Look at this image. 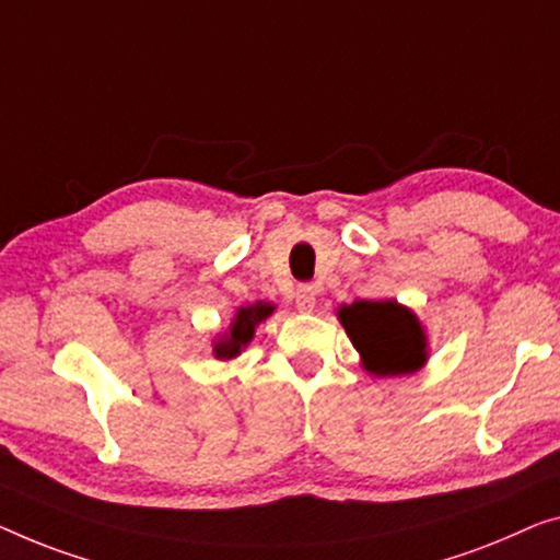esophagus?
Instances as JSON below:
<instances>
[{"instance_id": "1", "label": "esophagus", "mask_w": 560, "mask_h": 560, "mask_svg": "<svg viewBox=\"0 0 560 560\" xmlns=\"http://www.w3.org/2000/svg\"><path fill=\"white\" fill-rule=\"evenodd\" d=\"M316 306V291L314 287H308V283H302V287L296 289V308L299 312H314Z\"/></svg>"}]
</instances>
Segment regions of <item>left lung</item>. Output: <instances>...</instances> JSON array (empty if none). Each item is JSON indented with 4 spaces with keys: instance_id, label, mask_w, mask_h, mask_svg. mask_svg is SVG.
<instances>
[{
    "instance_id": "left-lung-1",
    "label": "left lung",
    "mask_w": 560,
    "mask_h": 560,
    "mask_svg": "<svg viewBox=\"0 0 560 560\" xmlns=\"http://www.w3.org/2000/svg\"><path fill=\"white\" fill-rule=\"evenodd\" d=\"M339 322L372 374H407L422 366L424 331L410 308L397 302H354L339 308Z\"/></svg>"
}]
</instances>
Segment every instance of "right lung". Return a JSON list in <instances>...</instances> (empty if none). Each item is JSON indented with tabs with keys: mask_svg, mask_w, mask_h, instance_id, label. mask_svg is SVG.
Here are the masks:
<instances>
[{
	"mask_svg": "<svg viewBox=\"0 0 560 560\" xmlns=\"http://www.w3.org/2000/svg\"><path fill=\"white\" fill-rule=\"evenodd\" d=\"M269 314H273V306L264 304V302L252 304V306H241L236 312V319H233V324H231V331L223 334V337L215 341L213 354L219 357V360H231V357L241 354V349H244L248 341L254 339L256 324H261Z\"/></svg>",
	"mask_w": 560,
	"mask_h": 560,
	"instance_id": "add662e5",
	"label": "right lung"
}]
</instances>
